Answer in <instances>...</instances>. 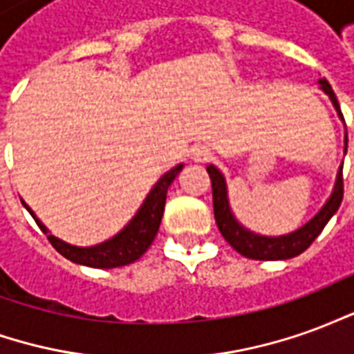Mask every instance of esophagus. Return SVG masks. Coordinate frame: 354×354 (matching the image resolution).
<instances>
[{
  "instance_id": "1",
  "label": "esophagus",
  "mask_w": 354,
  "mask_h": 354,
  "mask_svg": "<svg viewBox=\"0 0 354 354\" xmlns=\"http://www.w3.org/2000/svg\"><path fill=\"white\" fill-rule=\"evenodd\" d=\"M189 157H192V161L195 162H207L212 159V151H210L207 146H195L192 149Z\"/></svg>"
}]
</instances>
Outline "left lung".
<instances>
[{"label": "left lung", "instance_id": "left-lung-1", "mask_svg": "<svg viewBox=\"0 0 354 354\" xmlns=\"http://www.w3.org/2000/svg\"><path fill=\"white\" fill-rule=\"evenodd\" d=\"M320 88L328 94V98L334 104L337 115L343 121V113L337 98H335L334 91L330 87V83L326 80H319ZM345 123V121H343ZM343 151L347 153V134H345V147ZM208 176L212 182V203H214V218L218 223V230L223 235V239L230 243L239 254H243L245 258L250 260H266V261H274V260H290V258H296L299 254L307 250L315 239L319 237L320 231L324 230V225L330 222V218L337 212V208L342 205L343 199V165L337 170V176H335L334 189L330 193V197L326 203L322 205L317 214L313 216L311 220L304 223L299 230L286 233V235H279V237H267V235H258L254 231L246 230L243 223L239 222L233 210L230 207V197H227V184H225V178L220 170L216 169L214 165H208L207 167Z\"/></svg>", "mask_w": 354, "mask_h": 354}]
</instances>
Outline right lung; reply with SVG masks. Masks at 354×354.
<instances>
[{
	"label": "right lung",
	"mask_w": 354,
	"mask_h": 354,
	"mask_svg": "<svg viewBox=\"0 0 354 354\" xmlns=\"http://www.w3.org/2000/svg\"><path fill=\"white\" fill-rule=\"evenodd\" d=\"M184 169V165L180 162L176 167H172L169 172H165L157 184L151 187V192L147 193L144 203L140 205L136 214L132 216L131 222L124 225L123 230L117 235H113L104 243H98L94 246H73L70 243H64L62 239L50 235L49 230L41 223V220L34 214V210L28 207L22 201V205L32 214L35 223L39 225V230L47 235L50 245L57 248L58 252L64 256L66 260L80 263V266L98 267V269H111V267L129 266L132 261H136L146 252L149 245L153 243L155 235L161 225L162 210H165V201H167V192L170 184L174 182V178L180 174V170Z\"/></svg>",
	"instance_id": "obj_1"
}]
</instances>
